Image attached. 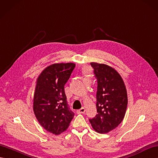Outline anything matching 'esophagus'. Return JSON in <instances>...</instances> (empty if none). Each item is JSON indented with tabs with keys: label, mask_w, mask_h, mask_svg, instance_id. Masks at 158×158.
<instances>
[{
	"label": "esophagus",
	"mask_w": 158,
	"mask_h": 158,
	"mask_svg": "<svg viewBox=\"0 0 158 158\" xmlns=\"http://www.w3.org/2000/svg\"><path fill=\"white\" fill-rule=\"evenodd\" d=\"M85 111H86L85 109H84V107H82V108L77 110L76 112H77V113H78V114H84V113H85Z\"/></svg>",
	"instance_id": "34e87169"
}]
</instances>
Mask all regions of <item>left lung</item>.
Masks as SVG:
<instances>
[{"instance_id":"8db88e82","label":"left lung","mask_w":158,"mask_h":158,"mask_svg":"<svg viewBox=\"0 0 158 158\" xmlns=\"http://www.w3.org/2000/svg\"><path fill=\"white\" fill-rule=\"evenodd\" d=\"M97 79L98 114L89 121L95 131L107 133L123 120L127 106V93L123 80L118 72L104 64L90 63Z\"/></svg>"}]
</instances>
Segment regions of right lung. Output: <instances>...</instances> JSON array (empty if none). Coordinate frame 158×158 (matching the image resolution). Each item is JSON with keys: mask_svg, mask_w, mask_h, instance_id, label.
<instances>
[{"mask_svg": "<svg viewBox=\"0 0 158 158\" xmlns=\"http://www.w3.org/2000/svg\"><path fill=\"white\" fill-rule=\"evenodd\" d=\"M76 66L74 63H57L45 68L38 76L33 109L38 122L47 131L60 135L74 116L67 103L64 85Z\"/></svg>", "mask_w": 158, "mask_h": 158, "instance_id": "add662e5", "label": "right lung"}]
</instances>
